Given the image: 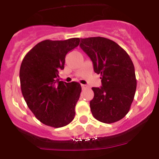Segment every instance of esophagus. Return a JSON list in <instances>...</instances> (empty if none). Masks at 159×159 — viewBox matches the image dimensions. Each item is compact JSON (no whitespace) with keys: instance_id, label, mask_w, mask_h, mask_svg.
<instances>
[{"instance_id":"34e87169","label":"esophagus","mask_w":159,"mask_h":159,"mask_svg":"<svg viewBox=\"0 0 159 159\" xmlns=\"http://www.w3.org/2000/svg\"><path fill=\"white\" fill-rule=\"evenodd\" d=\"M81 88H82V89H84L87 88V86H86L85 84H81Z\"/></svg>"}]
</instances>
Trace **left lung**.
<instances>
[{"label":"left lung","instance_id":"left-lung-1","mask_svg":"<svg viewBox=\"0 0 159 159\" xmlns=\"http://www.w3.org/2000/svg\"><path fill=\"white\" fill-rule=\"evenodd\" d=\"M81 48L101 75L102 86L92 88L90 108L94 118L111 124L124 118L134 100L137 81L132 61L117 43L102 37L81 38Z\"/></svg>","mask_w":159,"mask_h":159}]
</instances>
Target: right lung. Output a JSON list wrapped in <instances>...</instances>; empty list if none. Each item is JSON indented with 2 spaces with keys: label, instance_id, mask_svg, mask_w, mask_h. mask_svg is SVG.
<instances>
[{
  "label": "right lung",
  "instance_id": "add662e5",
  "mask_svg": "<svg viewBox=\"0 0 159 159\" xmlns=\"http://www.w3.org/2000/svg\"><path fill=\"white\" fill-rule=\"evenodd\" d=\"M80 39L45 40L37 44L24 57L20 68L22 94L28 108L46 125L61 128L68 125L75 115V106L81 91L75 81L57 79L65 68V56L78 47Z\"/></svg>",
  "mask_w": 159,
  "mask_h": 159
}]
</instances>
